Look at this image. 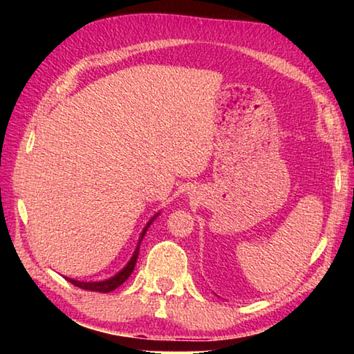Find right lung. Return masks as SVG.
Returning <instances> with one entry per match:
<instances>
[{"label":"right lung","mask_w":354,"mask_h":354,"mask_svg":"<svg viewBox=\"0 0 354 354\" xmlns=\"http://www.w3.org/2000/svg\"><path fill=\"white\" fill-rule=\"evenodd\" d=\"M159 214H160V212L154 214L153 217L148 220V223L145 225V227H143L142 232H140L139 242H137V245H136V250H134L133 256H131V259L128 261L127 266H124V267L122 268V270H120V272H117L115 274H113V277L107 278V279H103V281H77V279H73V278H65V279H67L68 283L75 284L76 287H80V289H84V290L101 292V293H107V292L115 290L117 287H118V286H122V284L124 283V281H127V279L131 277V273H133L134 267H136V262H137V257H139V248H140V242H142V239H143V236L147 234L148 227L151 226V223L154 221V218L158 217Z\"/></svg>","instance_id":"add662e5"}]
</instances>
